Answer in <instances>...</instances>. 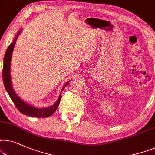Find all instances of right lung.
<instances>
[{
    "label": "right lung",
    "instance_id": "add662e5",
    "mask_svg": "<svg viewBox=\"0 0 155 155\" xmlns=\"http://www.w3.org/2000/svg\"><path fill=\"white\" fill-rule=\"evenodd\" d=\"M22 30H19L18 32V34L16 35L14 39L13 42L8 46L7 50L5 51V57L3 59V81L4 84V86L6 91L9 94V96L13 101L14 104L15 105L16 108L18 109V110L22 114L29 115L31 117H47L50 116L55 112L57 110V107H58L59 102H60L61 96V94H59V96L57 101L52 106L48 107V108H36V107L31 106V105L27 104L26 102L23 101L20 98V97L16 94L15 91L12 86L11 81H10V61H11V57L12 53H13L14 46H15V42L18 38V35L21 32ZM69 83V81H67L65 84V85L62 88V90L67 86ZM61 90V91H62Z\"/></svg>",
    "mask_w": 155,
    "mask_h": 155
}]
</instances>
